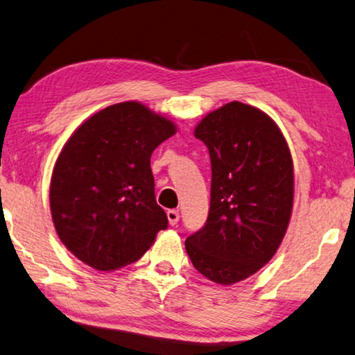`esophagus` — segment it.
I'll list each match as a JSON object with an SVG mask.
<instances>
[{"label":"esophagus","instance_id":"esophagus-1","mask_svg":"<svg viewBox=\"0 0 355 355\" xmlns=\"http://www.w3.org/2000/svg\"><path fill=\"white\" fill-rule=\"evenodd\" d=\"M166 216H168V222H170L171 225H176V223L179 222V211H176V209H168Z\"/></svg>","mask_w":355,"mask_h":355}]
</instances>
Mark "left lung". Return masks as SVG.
<instances>
[{
	"mask_svg": "<svg viewBox=\"0 0 355 355\" xmlns=\"http://www.w3.org/2000/svg\"><path fill=\"white\" fill-rule=\"evenodd\" d=\"M211 157V206L200 232L185 239L196 270L232 286L268 263L293 208V162L284 135L259 107L232 101L195 127Z\"/></svg>",
	"mask_w": 355,
	"mask_h": 355,
	"instance_id": "8db88e82",
	"label": "left lung"
}]
</instances>
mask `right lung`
Returning <instances> with one entry per match:
<instances>
[{
	"label": "right lung",
	"instance_id": "right-lung-1",
	"mask_svg": "<svg viewBox=\"0 0 355 355\" xmlns=\"http://www.w3.org/2000/svg\"><path fill=\"white\" fill-rule=\"evenodd\" d=\"M176 132L173 121L139 101L107 106L74 130L49 190L53 225L71 254L98 271L143 257L168 227L150 155Z\"/></svg>",
	"mask_w": 355,
	"mask_h": 355
}]
</instances>
